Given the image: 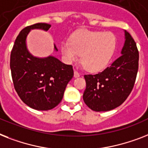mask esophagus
Here are the masks:
<instances>
[{
  "label": "esophagus",
  "instance_id": "34e87169",
  "mask_svg": "<svg viewBox=\"0 0 148 148\" xmlns=\"http://www.w3.org/2000/svg\"><path fill=\"white\" fill-rule=\"evenodd\" d=\"M74 77H80V74L78 73V71H77L76 70L74 71Z\"/></svg>",
  "mask_w": 148,
  "mask_h": 148
}]
</instances>
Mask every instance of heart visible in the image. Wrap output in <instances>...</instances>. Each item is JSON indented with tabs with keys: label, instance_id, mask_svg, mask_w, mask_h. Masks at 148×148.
Here are the masks:
<instances>
[{
	"label": "heart",
	"instance_id": "heart-1",
	"mask_svg": "<svg viewBox=\"0 0 148 148\" xmlns=\"http://www.w3.org/2000/svg\"><path fill=\"white\" fill-rule=\"evenodd\" d=\"M116 46V36L111 32L80 30L71 36L69 41L62 42V56L68 63L79 59L86 70L97 72L109 64Z\"/></svg>",
	"mask_w": 148,
	"mask_h": 148
}]
</instances>
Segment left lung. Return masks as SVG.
<instances>
[{
  "label": "left lung",
  "instance_id": "left-lung-1",
  "mask_svg": "<svg viewBox=\"0 0 148 148\" xmlns=\"http://www.w3.org/2000/svg\"><path fill=\"white\" fill-rule=\"evenodd\" d=\"M125 39L122 55L111 65L98 74L84 75L86 86L83 99L93 111H109L119 106L134 87L138 70V50L126 31Z\"/></svg>",
  "mask_w": 148,
  "mask_h": 148
}]
</instances>
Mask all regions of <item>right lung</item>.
Instances as JSON below:
<instances>
[{"label": "right lung", "instance_id": "1", "mask_svg": "<svg viewBox=\"0 0 148 148\" xmlns=\"http://www.w3.org/2000/svg\"><path fill=\"white\" fill-rule=\"evenodd\" d=\"M51 25L44 23L26 26L21 30L10 54V70L14 86L25 104L36 110H49L62 101L66 86L74 76L71 65L54 56L37 58L26 47L31 29L48 31ZM55 51L58 49L54 45Z\"/></svg>", "mask_w": 148, "mask_h": 148}]
</instances>
